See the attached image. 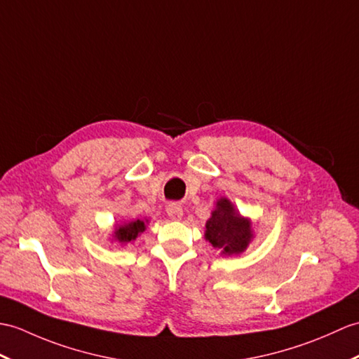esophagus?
<instances>
[{"instance_id": "esophagus-1", "label": "esophagus", "mask_w": 359, "mask_h": 359, "mask_svg": "<svg viewBox=\"0 0 359 359\" xmlns=\"http://www.w3.org/2000/svg\"><path fill=\"white\" fill-rule=\"evenodd\" d=\"M166 212H168V215L172 220H180L182 215H183V208H182L180 203L172 202V203L166 206Z\"/></svg>"}]
</instances>
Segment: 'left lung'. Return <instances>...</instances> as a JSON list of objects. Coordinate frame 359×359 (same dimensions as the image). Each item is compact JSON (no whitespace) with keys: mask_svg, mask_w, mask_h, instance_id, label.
Returning a JSON list of instances; mask_svg holds the SVG:
<instances>
[{"mask_svg":"<svg viewBox=\"0 0 359 359\" xmlns=\"http://www.w3.org/2000/svg\"><path fill=\"white\" fill-rule=\"evenodd\" d=\"M206 240L222 254L243 252L252 238L251 223L240 217L228 198H220L206 222Z\"/></svg>","mask_w":359,"mask_h":359,"instance_id":"8db88e82","label":"left lung"}]
</instances>
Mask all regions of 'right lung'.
Masks as SVG:
<instances>
[{"mask_svg":"<svg viewBox=\"0 0 359 359\" xmlns=\"http://www.w3.org/2000/svg\"><path fill=\"white\" fill-rule=\"evenodd\" d=\"M144 231H145V223L142 220H135L116 228L114 236L121 241V243H130V241L136 240V237Z\"/></svg>","mask_w":359,"mask_h":359,"instance_id":"add662e5","label":"right lung"}]
</instances>
